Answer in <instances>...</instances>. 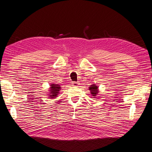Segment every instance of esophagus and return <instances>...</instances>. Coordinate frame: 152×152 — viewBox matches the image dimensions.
I'll return each instance as SVG.
<instances>
[{
  "instance_id": "esophagus-1",
  "label": "esophagus",
  "mask_w": 152,
  "mask_h": 152,
  "mask_svg": "<svg viewBox=\"0 0 152 152\" xmlns=\"http://www.w3.org/2000/svg\"><path fill=\"white\" fill-rule=\"evenodd\" d=\"M72 86L74 87H77L78 86V83L77 82H72Z\"/></svg>"
}]
</instances>
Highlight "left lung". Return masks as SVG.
Returning <instances> with one entry per match:
<instances>
[{"instance_id": "8db88e82", "label": "left lung", "mask_w": 152, "mask_h": 152, "mask_svg": "<svg viewBox=\"0 0 152 152\" xmlns=\"http://www.w3.org/2000/svg\"><path fill=\"white\" fill-rule=\"evenodd\" d=\"M89 91H91V93L92 96L95 98L97 97V95L99 94V86H96V84H92L89 86Z\"/></svg>"}]
</instances>
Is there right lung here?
<instances>
[{
  "instance_id": "right-lung-1",
  "label": "right lung",
  "mask_w": 152,
  "mask_h": 152,
  "mask_svg": "<svg viewBox=\"0 0 152 152\" xmlns=\"http://www.w3.org/2000/svg\"><path fill=\"white\" fill-rule=\"evenodd\" d=\"M61 87L60 85H58V84H51L50 85V88H49V94L48 96L50 99H56V97H57L58 94L60 93V91L61 90Z\"/></svg>"
}]
</instances>
